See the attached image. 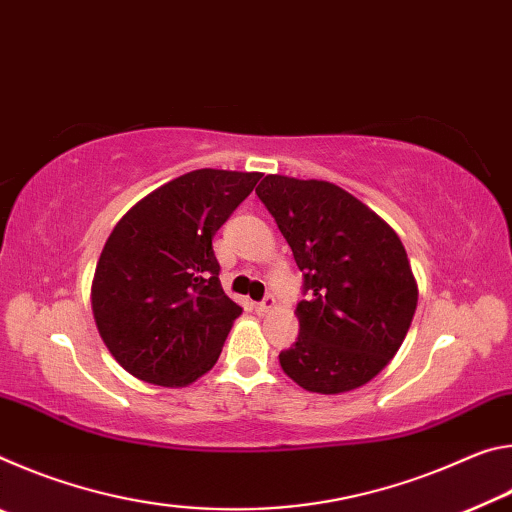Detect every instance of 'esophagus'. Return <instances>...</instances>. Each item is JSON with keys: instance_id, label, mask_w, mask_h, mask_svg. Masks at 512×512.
<instances>
[{"instance_id": "esophagus-1", "label": "esophagus", "mask_w": 512, "mask_h": 512, "mask_svg": "<svg viewBox=\"0 0 512 512\" xmlns=\"http://www.w3.org/2000/svg\"><path fill=\"white\" fill-rule=\"evenodd\" d=\"M275 309V298L273 296H266L262 302H257V311L259 314H271V311Z\"/></svg>"}]
</instances>
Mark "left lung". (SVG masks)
I'll list each match as a JSON object with an SVG mask.
<instances>
[{
  "mask_svg": "<svg viewBox=\"0 0 512 512\" xmlns=\"http://www.w3.org/2000/svg\"><path fill=\"white\" fill-rule=\"evenodd\" d=\"M255 194L305 273L298 341L280 352L284 375L320 395L368 384L400 350L418 307V282L400 237L327 180L268 173Z\"/></svg>",
  "mask_w": 512,
  "mask_h": 512,
  "instance_id": "1",
  "label": "left lung"
}]
</instances>
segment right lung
Instances as JSON below:
<instances>
[{
    "instance_id": "right-lung-1",
    "label": "right lung",
    "mask_w": 512,
    "mask_h": 512,
    "mask_svg": "<svg viewBox=\"0 0 512 512\" xmlns=\"http://www.w3.org/2000/svg\"><path fill=\"white\" fill-rule=\"evenodd\" d=\"M259 178L189 171L146 194L110 232L90 302L103 343L133 377L183 388L219 359L241 307L221 289L212 237Z\"/></svg>"
}]
</instances>
